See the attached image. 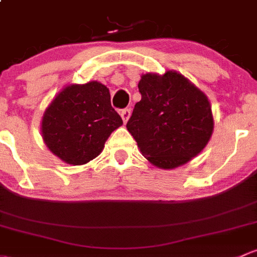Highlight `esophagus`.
I'll return each mask as SVG.
<instances>
[{"label":"esophagus","mask_w":257,"mask_h":257,"mask_svg":"<svg viewBox=\"0 0 257 257\" xmlns=\"http://www.w3.org/2000/svg\"><path fill=\"white\" fill-rule=\"evenodd\" d=\"M120 115H121V117H122L123 123H126V122H127V121H128L130 116H131V110H130V109H123V110L120 112Z\"/></svg>","instance_id":"obj_1"}]
</instances>
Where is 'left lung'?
<instances>
[{"label":"left lung","instance_id":"1","mask_svg":"<svg viewBox=\"0 0 257 257\" xmlns=\"http://www.w3.org/2000/svg\"><path fill=\"white\" fill-rule=\"evenodd\" d=\"M139 90L141 100L126 127L145 158L172 169L199 155L214 128L207 95L174 70L144 74Z\"/></svg>","mask_w":257,"mask_h":257}]
</instances>
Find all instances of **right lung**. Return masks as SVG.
Listing matches in <instances>:
<instances>
[{
  "label": "right lung",
  "mask_w": 257,
  "mask_h": 257,
  "mask_svg": "<svg viewBox=\"0 0 257 257\" xmlns=\"http://www.w3.org/2000/svg\"><path fill=\"white\" fill-rule=\"evenodd\" d=\"M122 125L110 101V91L99 81L65 86L42 118V137L63 162L85 165L104 150L111 132Z\"/></svg>",
  "instance_id": "right-lung-1"
}]
</instances>
